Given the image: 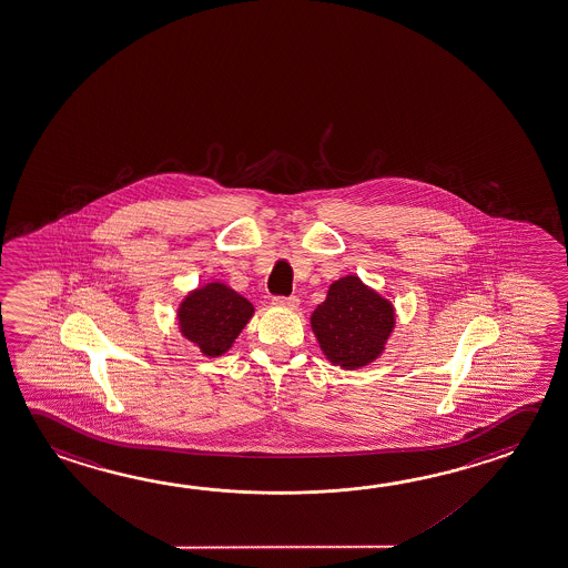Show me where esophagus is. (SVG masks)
Returning <instances> with one entry per match:
<instances>
[{
    "label": "esophagus",
    "instance_id": "1",
    "mask_svg": "<svg viewBox=\"0 0 568 568\" xmlns=\"http://www.w3.org/2000/svg\"><path fill=\"white\" fill-rule=\"evenodd\" d=\"M273 305L283 308H297L298 298L295 295H291V297H273Z\"/></svg>",
    "mask_w": 568,
    "mask_h": 568
}]
</instances>
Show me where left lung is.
I'll return each mask as SVG.
<instances>
[{
	"instance_id": "left-lung-1",
	"label": "left lung",
	"mask_w": 568,
	"mask_h": 568,
	"mask_svg": "<svg viewBox=\"0 0 568 568\" xmlns=\"http://www.w3.org/2000/svg\"><path fill=\"white\" fill-rule=\"evenodd\" d=\"M396 325L394 305L356 275L335 281L313 311L311 326L321 351L344 371L374 363Z\"/></svg>"
}]
</instances>
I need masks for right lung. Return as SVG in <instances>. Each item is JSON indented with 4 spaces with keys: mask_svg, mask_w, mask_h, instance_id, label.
Here are the masks:
<instances>
[{
    "mask_svg": "<svg viewBox=\"0 0 568 568\" xmlns=\"http://www.w3.org/2000/svg\"><path fill=\"white\" fill-rule=\"evenodd\" d=\"M252 303L220 281L187 293L178 307L180 333L204 356H222L232 348L253 316Z\"/></svg>",
    "mask_w": 568,
    "mask_h": 568,
    "instance_id": "right-lung-1",
    "label": "right lung"
}]
</instances>
